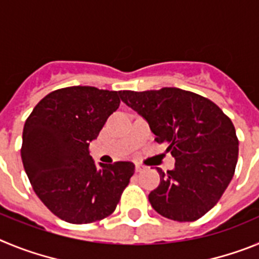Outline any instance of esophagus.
<instances>
[{"label":"esophagus","instance_id":"obj_1","mask_svg":"<svg viewBox=\"0 0 259 259\" xmlns=\"http://www.w3.org/2000/svg\"><path fill=\"white\" fill-rule=\"evenodd\" d=\"M135 168H136V172H143V171L145 170L146 167L143 166V164H141V163H136V167H135Z\"/></svg>","mask_w":259,"mask_h":259}]
</instances>
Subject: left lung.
I'll list each match as a JSON object with an SVG mask.
<instances>
[{
  "mask_svg": "<svg viewBox=\"0 0 259 259\" xmlns=\"http://www.w3.org/2000/svg\"><path fill=\"white\" fill-rule=\"evenodd\" d=\"M119 95L176 159L167 174L157 168L161 183L149 194L153 209L176 222L200 219L221 200L235 174L239 139L231 119L209 98L184 89Z\"/></svg>",
  "mask_w": 259,
  "mask_h": 259,
  "instance_id": "8db88e82",
  "label": "left lung"
}]
</instances>
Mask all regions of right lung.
<instances>
[{
  "mask_svg": "<svg viewBox=\"0 0 259 259\" xmlns=\"http://www.w3.org/2000/svg\"><path fill=\"white\" fill-rule=\"evenodd\" d=\"M119 93L81 85L57 89L24 123V170L38 198L62 221L87 224L109 217L134 175L132 162L98 168L89 155L91 141L119 107Z\"/></svg>",
  "mask_w": 259,
  "mask_h": 259,
  "instance_id": "obj_1",
  "label": "right lung"
}]
</instances>
